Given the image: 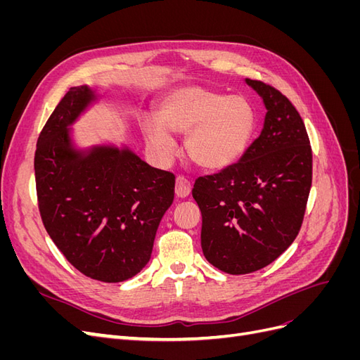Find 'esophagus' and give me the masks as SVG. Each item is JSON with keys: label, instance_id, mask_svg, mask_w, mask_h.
Instances as JSON below:
<instances>
[{"label": "esophagus", "instance_id": "34e87169", "mask_svg": "<svg viewBox=\"0 0 360 360\" xmlns=\"http://www.w3.org/2000/svg\"><path fill=\"white\" fill-rule=\"evenodd\" d=\"M191 181L188 179H184L181 176L177 177L176 180V195L179 198H186L191 193Z\"/></svg>", "mask_w": 360, "mask_h": 360}]
</instances>
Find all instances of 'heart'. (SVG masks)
Wrapping results in <instances>:
<instances>
[{
    "instance_id": "heart-1",
    "label": "heart",
    "mask_w": 360,
    "mask_h": 360,
    "mask_svg": "<svg viewBox=\"0 0 360 360\" xmlns=\"http://www.w3.org/2000/svg\"><path fill=\"white\" fill-rule=\"evenodd\" d=\"M255 111L243 97H230L202 85H184L162 101L159 117H146L143 132L160 162H171L186 136V153L200 168L221 171L240 159L255 132Z\"/></svg>"
}]
</instances>
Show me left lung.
Masks as SVG:
<instances>
[{"instance_id":"left-lung-1","label":"left lung","mask_w":360,"mask_h":360,"mask_svg":"<svg viewBox=\"0 0 360 360\" xmlns=\"http://www.w3.org/2000/svg\"><path fill=\"white\" fill-rule=\"evenodd\" d=\"M246 84L264 102L263 130L240 160L200 177L192 189L202 216V254L230 275L269 266L294 242L312 183V150L300 114L271 85Z\"/></svg>"}]
</instances>
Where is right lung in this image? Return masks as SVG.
<instances>
[{
	"label": "right lung",
	"mask_w": 360,
	"mask_h": 360,
	"mask_svg": "<svg viewBox=\"0 0 360 360\" xmlns=\"http://www.w3.org/2000/svg\"><path fill=\"white\" fill-rule=\"evenodd\" d=\"M97 99L72 86L48 118L34 156L39 210L52 242L81 274L122 282L150 261L176 177L127 147L75 148L70 126Z\"/></svg>",
	"instance_id": "right-lung-1"
}]
</instances>
